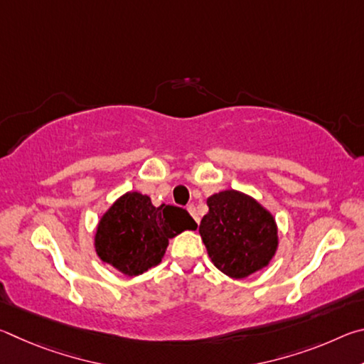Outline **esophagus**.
<instances>
[{
  "mask_svg": "<svg viewBox=\"0 0 364 364\" xmlns=\"http://www.w3.org/2000/svg\"><path fill=\"white\" fill-rule=\"evenodd\" d=\"M186 208H188V212L191 213V217H193V218L196 220V223L199 225V217H197V213H196V207H194L193 204H191V205H188Z\"/></svg>",
  "mask_w": 364,
  "mask_h": 364,
  "instance_id": "esophagus-1",
  "label": "esophagus"
}]
</instances>
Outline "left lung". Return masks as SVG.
Instances as JSON below:
<instances>
[{
    "label": "left lung",
    "mask_w": 364,
    "mask_h": 364,
    "mask_svg": "<svg viewBox=\"0 0 364 364\" xmlns=\"http://www.w3.org/2000/svg\"><path fill=\"white\" fill-rule=\"evenodd\" d=\"M207 205L199 232L215 267L234 279L268 267L278 250L273 215L254 197L234 189L210 196Z\"/></svg>",
    "instance_id": "left-lung-1"
}]
</instances>
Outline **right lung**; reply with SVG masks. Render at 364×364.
I'll return each mask as SVG.
<instances>
[{"label": "right lung", "mask_w": 364, "mask_h": 364, "mask_svg": "<svg viewBox=\"0 0 364 364\" xmlns=\"http://www.w3.org/2000/svg\"><path fill=\"white\" fill-rule=\"evenodd\" d=\"M197 223L180 207H154L149 196L127 193L97 223L95 249L104 263L127 276L143 274L162 262L168 239Z\"/></svg>", "instance_id": "obj_1"}]
</instances>
